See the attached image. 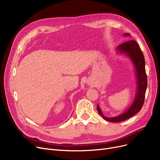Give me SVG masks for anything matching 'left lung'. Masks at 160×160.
I'll return each mask as SVG.
<instances>
[{
    "label": "left lung",
    "instance_id": "left-lung-1",
    "mask_svg": "<svg viewBox=\"0 0 160 160\" xmlns=\"http://www.w3.org/2000/svg\"><path fill=\"white\" fill-rule=\"evenodd\" d=\"M124 36H129V33H124ZM117 50L120 53H124L130 58L135 67L137 77V92L131 106L124 113L113 117H105L97 105V109L98 113L104 119L113 122H119L127 120L139 112L142 107L145 97L147 88V77L145 71V58L139 45L136 41L129 40L119 45L117 47Z\"/></svg>",
    "mask_w": 160,
    "mask_h": 160
}]
</instances>
